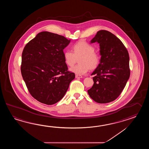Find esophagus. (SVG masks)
<instances>
[{"label": "esophagus", "instance_id": "34e87169", "mask_svg": "<svg viewBox=\"0 0 149 149\" xmlns=\"http://www.w3.org/2000/svg\"><path fill=\"white\" fill-rule=\"evenodd\" d=\"M76 78H82V76H81V75L76 74Z\"/></svg>", "mask_w": 149, "mask_h": 149}]
</instances>
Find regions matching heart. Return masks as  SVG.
<instances>
[{
  "label": "heart",
  "instance_id": "heart-1",
  "mask_svg": "<svg viewBox=\"0 0 149 149\" xmlns=\"http://www.w3.org/2000/svg\"><path fill=\"white\" fill-rule=\"evenodd\" d=\"M72 53L65 51L63 56L65 63L72 67L78 58L79 64L70 68V71L78 75L86 73L89 69L95 70L101 63V57L98 52L95 51L93 45L85 40H80L73 44L71 47Z\"/></svg>",
  "mask_w": 149,
  "mask_h": 149
}]
</instances>
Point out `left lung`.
Here are the masks:
<instances>
[{
  "mask_svg": "<svg viewBox=\"0 0 149 149\" xmlns=\"http://www.w3.org/2000/svg\"><path fill=\"white\" fill-rule=\"evenodd\" d=\"M100 46L101 63L92 73L94 84L89 96L98 103L113 101L120 95L130 76V57L120 40L110 32L98 31L91 43Z\"/></svg>",
  "mask_w": 149,
  "mask_h": 149,
  "instance_id": "left-lung-1",
  "label": "left lung"
}]
</instances>
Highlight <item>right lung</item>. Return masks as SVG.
Segmentation results:
<instances>
[{"label": "right lung", "instance_id": "obj_1", "mask_svg": "<svg viewBox=\"0 0 149 149\" xmlns=\"http://www.w3.org/2000/svg\"><path fill=\"white\" fill-rule=\"evenodd\" d=\"M70 42L64 36L42 31L24 48L21 74L30 94L38 101L47 105L60 101L74 79L63 56Z\"/></svg>", "mask_w": 149, "mask_h": 149}]
</instances>
